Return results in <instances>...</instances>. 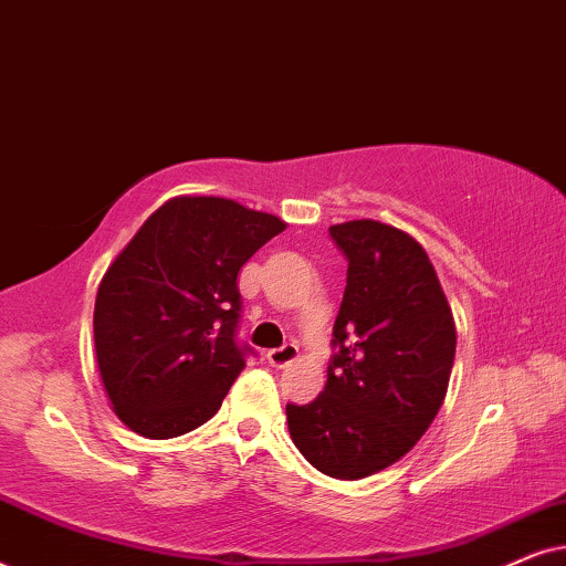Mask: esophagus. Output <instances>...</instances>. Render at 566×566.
I'll list each match as a JSON object with an SVG mask.
<instances>
[{"label":"esophagus","instance_id":"1","mask_svg":"<svg viewBox=\"0 0 566 566\" xmlns=\"http://www.w3.org/2000/svg\"><path fill=\"white\" fill-rule=\"evenodd\" d=\"M298 358V347L296 343H285L283 347H275V350H268V363L273 368H285L289 363Z\"/></svg>","mask_w":566,"mask_h":566}]
</instances>
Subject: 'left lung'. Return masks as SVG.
<instances>
[{
	"mask_svg": "<svg viewBox=\"0 0 566 566\" xmlns=\"http://www.w3.org/2000/svg\"><path fill=\"white\" fill-rule=\"evenodd\" d=\"M329 237L347 260L335 355L319 397L289 405L285 417L314 469L353 482L397 463L436 420L455 324L428 252L407 231L360 219Z\"/></svg>",
	"mask_w": 566,
	"mask_h": 566,
	"instance_id": "8db88e82",
	"label": "left lung"
}]
</instances>
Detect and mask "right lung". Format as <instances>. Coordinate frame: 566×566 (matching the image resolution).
I'll list each match as a JSON object with an SVG mask.
<instances>
[{
	"label": "right lung",
	"instance_id": "obj_1",
	"mask_svg": "<svg viewBox=\"0 0 566 566\" xmlns=\"http://www.w3.org/2000/svg\"><path fill=\"white\" fill-rule=\"evenodd\" d=\"M283 229L211 196L172 198L144 221L95 301L99 378L120 422L165 440L219 412L250 353L237 345V275Z\"/></svg>",
	"mask_w": 566,
	"mask_h": 566
}]
</instances>
